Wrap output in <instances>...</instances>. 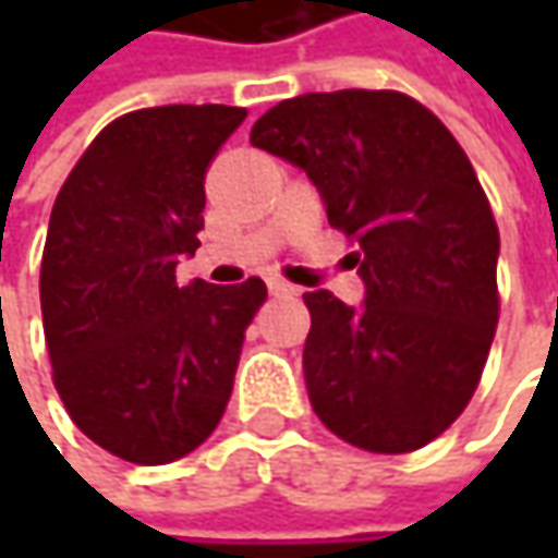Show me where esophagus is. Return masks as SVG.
Returning a JSON list of instances; mask_svg holds the SVG:
<instances>
[{
	"mask_svg": "<svg viewBox=\"0 0 558 558\" xmlns=\"http://www.w3.org/2000/svg\"><path fill=\"white\" fill-rule=\"evenodd\" d=\"M269 286V294H276V298H291V294H298V286H291V282H286V279H267Z\"/></svg>",
	"mask_w": 558,
	"mask_h": 558,
	"instance_id": "esophagus-1",
	"label": "esophagus"
}]
</instances>
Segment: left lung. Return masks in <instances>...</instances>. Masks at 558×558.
I'll return each mask as SVG.
<instances>
[{
  "mask_svg": "<svg viewBox=\"0 0 558 558\" xmlns=\"http://www.w3.org/2000/svg\"><path fill=\"white\" fill-rule=\"evenodd\" d=\"M251 145L311 177L366 286L356 311L304 294L313 413L369 453L425 447L469 407L500 319V229L460 142L416 98L338 89L279 101Z\"/></svg>",
  "mask_w": 558,
  "mask_h": 558,
  "instance_id": "8db88e82",
  "label": "left lung"
}]
</instances>
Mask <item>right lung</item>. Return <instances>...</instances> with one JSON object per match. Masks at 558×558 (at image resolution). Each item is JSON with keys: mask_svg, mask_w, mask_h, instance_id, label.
<instances>
[{"mask_svg": "<svg viewBox=\"0 0 558 558\" xmlns=\"http://www.w3.org/2000/svg\"><path fill=\"white\" fill-rule=\"evenodd\" d=\"M245 108L163 105L111 120L64 180L39 269L54 391L101 450L136 465L192 453L220 425L245 329L267 301L177 282L204 229V173Z\"/></svg>", "mask_w": 558, "mask_h": 558, "instance_id": "add662e5", "label": "right lung"}]
</instances>
